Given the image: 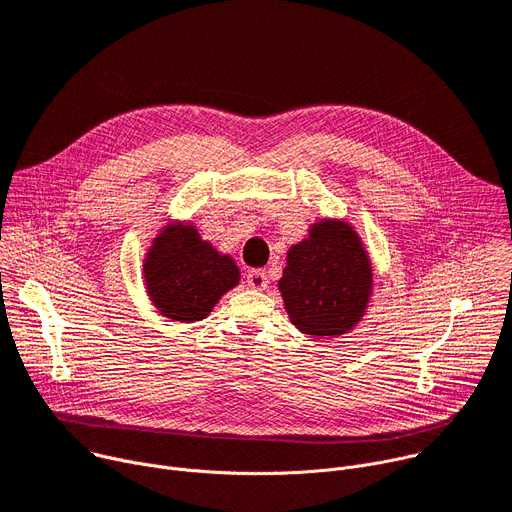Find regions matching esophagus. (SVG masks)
Returning <instances> with one entry per match:
<instances>
[{"label": "esophagus", "instance_id": "34e87169", "mask_svg": "<svg viewBox=\"0 0 512 512\" xmlns=\"http://www.w3.org/2000/svg\"><path fill=\"white\" fill-rule=\"evenodd\" d=\"M247 286L251 290H265L267 288V273L263 269H251L247 275Z\"/></svg>", "mask_w": 512, "mask_h": 512}]
</instances>
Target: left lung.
Returning <instances> with one entry per match:
<instances>
[{
	"instance_id": "8db88e82",
	"label": "left lung",
	"mask_w": 512,
	"mask_h": 512,
	"mask_svg": "<svg viewBox=\"0 0 512 512\" xmlns=\"http://www.w3.org/2000/svg\"><path fill=\"white\" fill-rule=\"evenodd\" d=\"M277 290L300 333L331 339L355 329L374 290V267L357 230L339 218H318L288 249Z\"/></svg>"
}]
</instances>
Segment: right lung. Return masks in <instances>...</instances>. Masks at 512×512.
Masks as SVG:
<instances>
[{
	"label": "right lung",
	"mask_w": 512,
	"mask_h": 512,
	"mask_svg": "<svg viewBox=\"0 0 512 512\" xmlns=\"http://www.w3.org/2000/svg\"><path fill=\"white\" fill-rule=\"evenodd\" d=\"M143 275L153 306L173 322L206 318L241 282L235 259L204 241L192 222H169L159 230L145 255Z\"/></svg>",
	"instance_id": "right-lung-1"
}]
</instances>
